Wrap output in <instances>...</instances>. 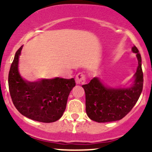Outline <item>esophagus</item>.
<instances>
[{
	"label": "esophagus",
	"mask_w": 152,
	"mask_h": 152,
	"mask_svg": "<svg viewBox=\"0 0 152 152\" xmlns=\"http://www.w3.org/2000/svg\"><path fill=\"white\" fill-rule=\"evenodd\" d=\"M86 82V76L84 73H79L76 76V82L77 85H83Z\"/></svg>",
	"instance_id": "34e87169"
}]
</instances>
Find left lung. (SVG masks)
<instances>
[{
    "mask_svg": "<svg viewBox=\"0 0 152 152\" xmlns=\"http://www.w3.org/2000/svg\"><path fill=\"white\" fill-rule=\"evenodd\" d=\"M132 51L137 53L138 67L134 82L130 88H106L96 77L82 85L85 92L86 113L91 120L98 123L120 120L127 115L137 103L142 91L143 73L139 50L134 46Z\"/></svg>",
    "mask_w": 152,
    "mask_h": 152,
    "instance_id": "left-lung-1",
    "label": "left lung"
}]
</instances>
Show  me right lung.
Masks as SVG:
<instances>
[{"label": "right lung", "mask_w": 152, "mask_h": 152, "mask_svg": "<svg viewBox=\"0 0 152 152\" xmlns=\"http://www.w3.org/2000/svg\"><path fill=\"white\" fill-rule=\"evenodd\" d=\"M22 46L15 53L10 67L8 83L15 107L27 118L42 123H53L63 115L70 92L76 85L73 78H55L27 82L18 70Z\"/></svg>", "instance_id": "1"}]
</instances>
